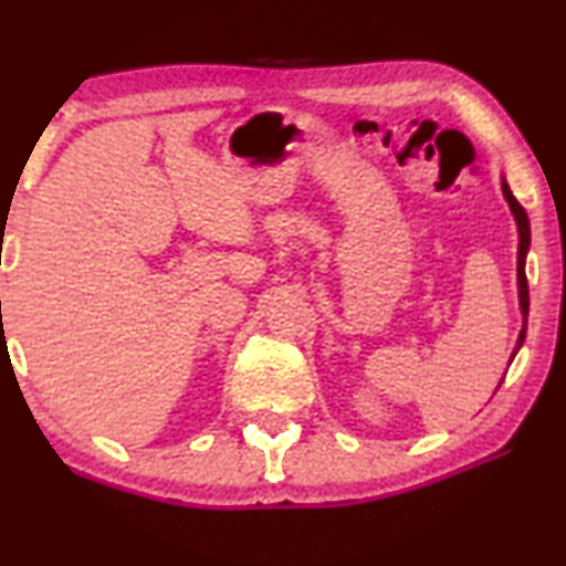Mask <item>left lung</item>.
<instances>
[{
    "instance_id": "obj_1",
    "label": "left lung",
    "mask_w": 566,
    "mask_h": 566,
    "mask_svg": "<svg viewBox=\"0 0 566 566\" xmlns=\"http://www.w3.org/2000/svg\"><path fill=\"white\" fill-rule=\"evenodd\" d=\"M503 195L507 205H511V212L515 222H518V300H521V313H523V331L518 336V344H515V352L511 356V361L515 359V354H518V348L523 346V338H525V323H528V282H525V256H528V245H531V222H528V214L521 207V202L515 200L511 187H507V181L503 179Z\"/></svg>"
}]
</instances>
